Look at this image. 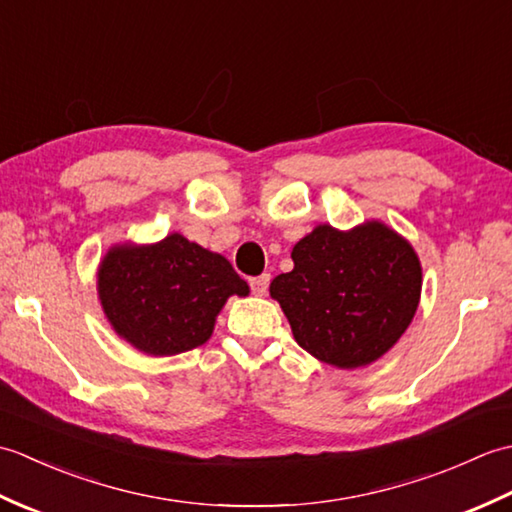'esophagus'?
<instances>
[{"instance_id": "34e87169", "label": "esophagus", "mask_w": 512, "mask_h": 512, "mask_svg": "<svg viewBox=\"0 0 512 512\" xmlns=\"http://www.w3.org/2000/svg\"><path fill=\"white\" fill-rule=\"evenodd\" d=\"M268 284H270V275H259V277L250 279V290H253V295L264 297L268 290Z\"/></svg>"}]
</instances>
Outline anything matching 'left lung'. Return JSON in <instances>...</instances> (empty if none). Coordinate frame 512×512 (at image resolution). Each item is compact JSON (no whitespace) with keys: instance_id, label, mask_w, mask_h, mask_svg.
Masks as SVG:
<instances>
[{"instance_id":"obj_1","label":"left lung","mask_w":512,"mask_h":512,"mask_svg":"<svg viewBox=\"0 0 512 512\" xmlns=\"http://www.w3.org/2000/svg\"><path fill=\"white\" fill-rule=\"evenodd\" d=\"M295 268L270 284L295 341L339 369L387 354L418 310L422 266L409 239L380 220L350 231L319 224L292 248Z\"/></svg>"}]
</instances>
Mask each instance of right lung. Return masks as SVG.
Returning a JSON list of instances; mask_svg holds the SVG:
<instances>
[{
    "label": "right lung",
    "instance_id": "right-lung-1",
    "mask_svg": "<svg viewBox=\"0 0 512 512\" xmlns=\"http://www.w3.org/2000/svg\"><path fill=\"white\" fill-rule=\"evenodd\" d=\"M96 292L123 341L147 356H176L209 341L228 297H248L250 288L224 255L171 233L154 244H114Z\"/></svg>",
    "mask_w": 512,
    "mask_h": 512
}]
</instances>
